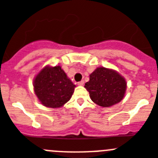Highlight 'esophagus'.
Wrapping results in <instances>:
<instances>
[{"label":"esophagus","mask_w":158,"mask_h":158,"mask_svg":"<svg viewBox=\"0 0 158 158\" xmlns=\"http://www.w3.org/2000/svg\"><path fill=\"white\" fill-rule=\"evenodd\" d=\"M78 85H79V86H83V85H84V81L82 80V81H80V82H78Z\"/></svg>","instance_id":"1"}]
</instances>
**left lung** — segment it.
Segmentation results:
<instances>
[{
  "instance_id": "obj_1",
  "label": "left lung",
  "mask_w": 158,
  "mask_h": 158,
  "mask_svg": "<svg viewBox=\"0 0 158 158\" xmlns=\"http://www.w3.org/2000/svg\"><path fill=\"white\" fill-rule=\"evenodd\" d=\"M84 87L95 104L110 107L123 98L127 82L115 70L101 67L89 75V80L85 83Z\"/></svg>"
}]
</instances>
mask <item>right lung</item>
Instances as JSON below:
<instances>
[{
    "label": "right lung",
    "mask_w": 158,
    "mask_h": 158,
    "mask_svg": "<svg viewBox=\"0 0 158 158\" xmlns=\"http://www.w3.org/2000/svg\"><path fill=\"white\" fill-rule=\"evenodd\" d=\"M33 86L41 103L52 109L69 102L76 87L60 66H45L35 76Z\"/></svg>",
    "instance_id": "add662e5"
}]
</instances>
